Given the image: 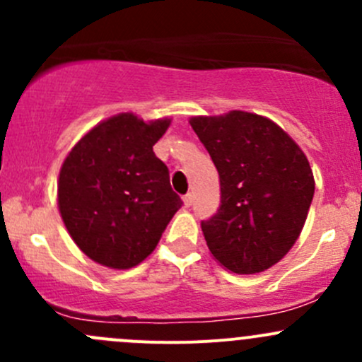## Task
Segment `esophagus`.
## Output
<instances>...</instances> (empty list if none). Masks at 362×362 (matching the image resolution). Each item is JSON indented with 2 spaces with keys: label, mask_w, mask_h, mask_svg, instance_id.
<instances>
[{
  "label": "esophagus",
  "mask_w": 362,
  "mask_h": 362,
  "mask_svg": "<svg viewBox=\"0 0 362 362\" xmlns=\"http://www.w3.org/2000/svg\"><path fill=\"white\" fill-rule=\"evenodd\" d=\"M182 202H184V206L185 208H189L192 204V194L191 192H187V194L184 196V198H182Z\"/></svg>",
  "instance_id": "obj_1"
}]
</instances>
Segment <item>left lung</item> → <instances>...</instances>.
<instances>
[{"instance_id":"1","label":"left lung","mask_w":362,"mask_h":362,"mask_svg":"<svg viewBox=\"0 0 362 362\" xmlns=\"http://www.w3.org/2000/svg\"><path fill=\"white\" fill-rule=\"evenodd\" d=\"M189 122L221 180V206L202 222L211 255L238 275L272 268L305 226L315 191L308 159L282 127L257 113L233 110Z\"/></svg>"}]
</instances>
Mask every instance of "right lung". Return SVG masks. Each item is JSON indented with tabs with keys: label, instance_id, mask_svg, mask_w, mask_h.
<instances>
[{
	"label": "right lung",
	"instance_id": "add662e5",
	"mask_svg": "<svg viewBox=\"0 0 362 362\" xmlns=\"http://www.w3.org/2000/svg\"><path fill=\"white\" fill-rule=\"evenodd\" d=\"M170 122L113 115L83 134L61 166L64 226L78 249L107 268L140 264L182 206L166 164L152 151Z\"/></svg>",
	"mask_w": 362,
	"mask_h": 362
}]
</instances>
